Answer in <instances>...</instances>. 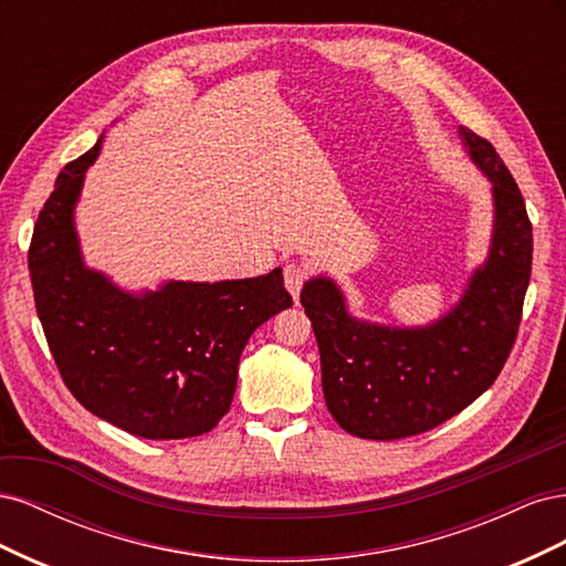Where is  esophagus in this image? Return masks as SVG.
<instances>
[{"label":"esophagus","mask_w":566,"mask_h":566,"mask_svg":"<svg viewBox=\"0 0 566 566\" xmlns=\"http://www.w3.org/2000/svg\"><path fill=\"white\" fill-rule=\"evenodd\" d=\"M310 266H304V264H300V262H290V264H285V269H283V279H285V287H287V293L293 295V297H297L300 295V290H302V285H304V281L310 279Z\"/></svg>","instance_id":"esophagus-1"}]
</instances>
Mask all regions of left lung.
I'll return each instance as SVG.
<instances>
[{
    "instance_id": "8db88e82",
    "label": "left lung",
    "mask_w": 566,
    "mask_h": 566,
    "mask_svg": "<svg viewBox=\"0 0 566 566\" xmlns=\"http://www.w3.org/2000/svg\"><path fill=\"white\" fill-rule=\"evenodd\" d=\"M458 134L491 181L493 233L486 262L453 310L430 325L399 328L352 316L328 276L302 287L325 406L354 437L391 441L434 430L482 397L515 345L534 252L526 205L495 148L468 127Z\"/></svg>"
}]
</instances>
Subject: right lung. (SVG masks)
I'll return each mask as SVG.
<instances>
[{"instance_id": "add662e5", "label": "right lung", "mask_w": 566, "mask_h": 566, "mask_svg": "<svg viewBox=\"0 0 566 566\" xmlns=\"http://www.w3.org/2000/svg\"><path fill=\"white\" fill-rule=\"evenodd\" d=\"M101 142L65 165L32 231L28 266L49 349L96 418L144 439L205 434L229 413L250 335L293 297L281 269L129 293L84 264L75 205Z\"/></svg>"}]
</instances>
